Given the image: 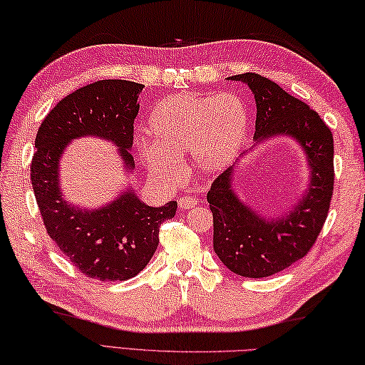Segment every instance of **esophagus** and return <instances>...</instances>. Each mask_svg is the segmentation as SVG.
<instances>
[{
    "mask_svg": "<svg viewBox=\"0 0 365 365\" xmlns=\"http://www.w3.org/2000/svg\"><path fill=\"white\" fill-rule=\"evenodd\" d=\"M178 205H180L181 210H190V207L197 206V200L193 197H181L180 202H178Z\"/></svg>",
    "mask_w": 365,
    "mask_h": 365,
    "instance_id": "esophagus-1",
    "label": "esophagus"
}]
</instances>
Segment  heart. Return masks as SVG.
Segmentation results:
<instances>
[{"label":"heart","mask_w":365,"mask_h":365,"mask_svg":"<svg viewBox=\"0 0 365 365\" xmlns=\"http://www.w3.org/2000/svg\"><path fill=\"white\" fill-rule=\"evenodd\" d=\"M146 132L153 145L141 146L140 158L153 175L176 178L180 158L187 154L200 172L217 173L241 151L249 132V111L233 93H180L154 107Z\"/></svg>","instance_id":"b5f03b06"}]
</instances>
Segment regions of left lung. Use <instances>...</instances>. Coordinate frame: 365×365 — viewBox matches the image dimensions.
<instances>
[{"mask_svg": "<svg viewBox=\"0 0 365 365\" xmlns=\"http://www.w3.org/2000/svg\"><path fill=\"white\" fill-rule=\"evenodd\" d=\"M228 80L250 88L257 103L255 145L274 137L293 138L306 155L309 184L292 210L279 217L258 214L233 187L236 165L228 167L207 192L214 217V252L230 271L262 279L307 255L322 232L334 190V138L307 103L254 72Z\"/></svg>", "mask_w": 365, "mask_h": 365, "instance_id": "left-lung-1", "label": "left lung"}]
</instances>
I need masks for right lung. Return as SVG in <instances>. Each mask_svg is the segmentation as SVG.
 Listing matches in <instances>:
<instances>
[{
  "label": "right lung",
  "mask_w": 365,
  "mask_h": 365,
  "mask_svg": "<svg viewBox=\"0 0 365 365\" xmlns=\"http://www.w3.org/2000/svg\"><path fill=\"white\" fill-rule=\"evenodd\" d=\"M145 86L128 80H99L59 101L37 130L31 184L43 225L59 250L85 276L102 282L135 277L159 245V227L175 217L176 202L153 207L130 187L96 210L78 207L59 187V159L72 140L99 137L113 143L125 172L138 96Z\"/></svg>",
  "instance_id": "right-lung-1"
}]
</instances>
